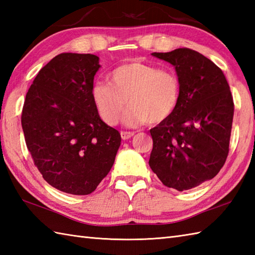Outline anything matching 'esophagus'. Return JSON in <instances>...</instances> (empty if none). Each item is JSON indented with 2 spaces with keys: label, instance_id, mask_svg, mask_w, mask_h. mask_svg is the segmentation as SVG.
<instances>
[{
  "label": "esophagus",
  "instance_id": "1",
  "mask_svg": "<svg viewBox=\"0 0 255 255\" xmlns=\"http://www.w3.org/2000/svg\"><path fill=\"white\" fill-rule=\"evenodd\" d=\"M133 134H134V132H132V131H122L121 132V136H122L123 140H127L129 138H131Z\"/></svg>",
  "mask_w": 255,
  "mask_h": 255
}]
</instances>
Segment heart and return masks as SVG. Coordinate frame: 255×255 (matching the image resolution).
Listing matches in <instances>:
<instances>
[{
  "instance_id": "obj_1",
  "label": "heart",
  "mask_w": 255,
  "mask_h": 255,
  "mask_svg": "<svg viewBox=\"0 0 255 255\" xmlns=\"http://www.w3.org/2000/svg\"><path fill=\"white\" fill-rule=\"evenodd\" d=\"M108 82L93 85L92 100L102 121L110 126L119 122L127 104L131 106L124 118L127 126L163 123L180 105L181 81L172 69L129 62L112 70Z\"/></svg>"
}]
</instances>
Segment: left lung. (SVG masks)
Returning <instances> with one entry per match:
<instances>
[{
    "label": "left lung",
    "mask_w": 255,
    "mask_h": 255,
    "mask_svg": "<svg viewBox=\"0 0 255 255\" xmlns=\"http://www.w3.org/2000/svg\"><path fill=\"white\" fill-rule=\"evenodd\" d=\"M174 66L182 94L177 110L150 129L149 165L163 185L183 192L211 180L229 152L234 99L225 74L195 50L153 52Z\"/></svg>",
    "instance_id": "1"
}]
</instances>
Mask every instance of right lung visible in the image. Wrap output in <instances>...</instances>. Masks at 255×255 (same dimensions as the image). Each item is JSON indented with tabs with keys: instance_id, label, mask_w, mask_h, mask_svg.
Segmentation results:
<instances>
[{
	"instance_id": "right-lung-1",
	"label": "right lung",
	"mask_w": 255,
	"mask_h": 255,
	"mask_svg": "<svg viewBox=\"0 0 255 255\" xmlns=\"http://www.w3.org/2000/svg\"><path fill=\"white\" fill-rule=\"evenodd\" d=\"M100 58L64 52L38 72L21 112L27 149L45 181L73 195L94 192L115 161L122 137L92 100Z\"/></svg>"
}]
</instances>
